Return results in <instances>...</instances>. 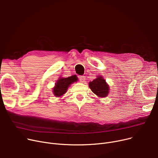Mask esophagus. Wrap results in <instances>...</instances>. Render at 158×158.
<instances>
[{"label": "esophagus", "instance_id": "obj_1", "mask_svg": "<svg viewBox=\"0 0 158 158\" xmlns=\"http://www.w3.org/2000/svg\"><path fill=\"white\" fill-rule=\"evenodd\" d=\"M85 79H86L85 76H80V77H79V80H80V82H85Z\"/></svg>", "mask_w": 158, "mask_h": 158}]
</instances>
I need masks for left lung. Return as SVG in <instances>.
Returning a JSON list of instances; mask_svg holds the SVG:
<instances>
[{
	"mask_svg": "<svg viewBox=\"0 0 158 158\" xmlns=\"http://www.w3.org/2000/svg\"><path fill=\"white\" fill-rule=\"evenodd\" d=\"M89 87L98 97H105L109 94V86L101 76L89 82Z\"/></svg>",
	"mask_w": 158,
	"mask_h": 158,
	"instance_id": "1",
	"label": "left lung"
}]
</instances>
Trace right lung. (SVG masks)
I'll list each match as a JSON object with an SVG mask.
<instances>
[{
  "label": "right lung",
  "instance_id": "add662e5",
  "mask_svg": "<svg viewBox=\"0 0 158 158\" xmlns=\"http://www.w3.org/2000/svg\"><path fill=\"white\" fill-rule=\"evenodd\" d=\"M77 80L76 76H73L67 78H60L56 82V86L53 89V93L55 96L60 97L64 94L68 87Z\"/></svg>",
  "mask_w": 158,
  "mask_h": 158
}]
</instances>
